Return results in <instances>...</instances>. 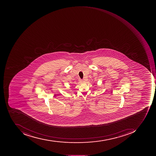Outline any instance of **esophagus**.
Returning <instances> with one entry per match:
<instances>
[{
	"mask_svg": "<svg viewBox=\"0 0 156 156\" xmlns=\"http://www.w3.org/2000/svg\"><path fill=\"white\" fill-rule=\"evenodd\" d=\"M79 80L80 83H83V80L80 79Z\"/></svg>",
	"mask_w": 156,
	"mask_h": 156,
	"instance_id": "obj_1",
	"label": "esophagus"
}]
</instances>
